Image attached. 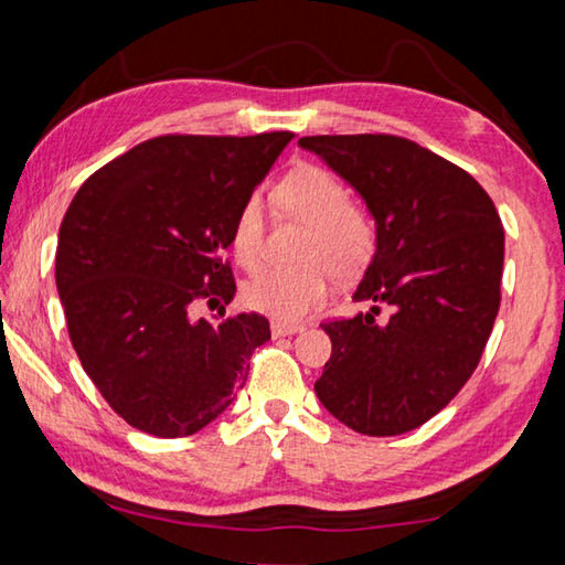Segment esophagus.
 <instances>
[{"mask_svg": "<svg viewBox=\"0 0 565 565\" xmlns=\"http://www.w3.org/2000/svg\"><path fill=\"white\" fill-rule=\"evenodd\" d=\"M299 331H303L301 323H284V321H274V323H271V333H274V339H279V337H291V333H299Z\"/></svg>", "mask_w": 565, "mask_h": 565, "instance_id": "34e87169", "label": "esophagus"}]
</instances>
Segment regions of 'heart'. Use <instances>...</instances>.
Segmentation results:
<instances>
[{
	"label": "heart",
	"instance_id": "obj_1",
	"mask_svg": "<svg viewBox=\"0 0 565 565\" xmlns=\"http://www.w3.org/2000/svg\"><path fill=\"white\" fill-rule=\"evenodd\" d=\"M281 214L306 224L299 246L303 264L266 269L244 286V301L254 311L279 321H296L329 291V276L353 279L371 262L376 226L363 209L349 204V191L327 169L301 164L271 191ZM232 252L244 269L264 262V206L256 196L238 206L232 224Z\"/></svg>",
	"mask_w": 565,
	"mask_h": 565
}]
</instances>
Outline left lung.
Returning <instances> with one entry per match:
<instances>
[{"label":"left lung","instance_id":"1","mask_svg":"<svg viewBox=\"0 0 565 565\" xmlns=\"http://www.w3.org/2000/svg\"><path fill=\"white\" fill-rule=\"evenodd\" d=\"M299 147L337 171L376 224L374 259L353 291L371 309L321 323L331 359L313 391L356 434L414 431L463 388L491 337L499 212L471 174L416 141L333 134Z\"/></svg>","mask_w":565,"mask_h":565}]
</instances>
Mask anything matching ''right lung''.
I'll list each match as a JSON object with an SVG mask.
<instances>
[{
	"label": "right lung",
	"instance_id": "1",
	"mask_svg": "<svg viewBox=\"0 0 565 565\" xmlns=\"http://www.w3.org/2000/svg\"><path fill=\"white\" fill-rule=\"evenodd\" d=\"M291 139H149L94 171L66 209L56 291L72 347L107 404L139 431H202L232 406L254 349L271 339L254 311L214 323L191 309L199 299H234L224 259L234 216Z\"/></svg>",
	"mask_w": 565,
	"mask_h": 565
}]
</instances>
